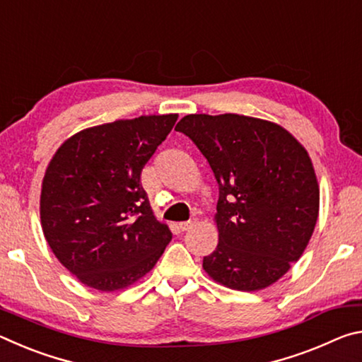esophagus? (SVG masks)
I'll return each instance as SVG.
<instances>
[{
    "label": "esophagus",
    "mask_w": 362,
    "mask_h": 362,
    "mask_svg": "<svg viewBox=\"0 0 362 362\" xmlns=\"http://www.w3.org/2000/svg\"><path fill=\"white\" fill-rule=\"evenodd\" d=\"M194 218H192V220H188V222H182V223H179V230L180 231H188V230H192L193 226H194Z\"/></svg>",
    "instance_id": "34e87169"
}]
</instances>
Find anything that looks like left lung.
<instances>
[{
    "label": "left lung",
    "instance_id": "left-lung-1",
    "mask_svg": "<svg viewBox=\"0 0 362 362\" xmlns=\"http://www.w3.org/2000/svg\"><path fill=\"white\" fill-rule=\"evenodd\" d=\"M203 153L218 185V244L203 260L235 291H260L302 257L320 212V187L302 144L250 116L187 115L175 126Z\"/></svg>",
    "mask_w": 362,
    "mask_h": 362
}]
</instances>
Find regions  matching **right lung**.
I'll use <instances>...</instances> for the list:
<instances>
[{"instance_id":"right-lung-1","label":"right lung","mask_w":362,"mask_h":362,"mask_svg":"<svg viewBox=\"0 0 362 362\" xmlns=\"http://www.w3.org/2000/svg\"><path fill=\"white\" fill-rule=\"evenodd\" d=\"M179 115L118 119L75 134L46 169L40 216L59 262L97 291L126 289L155 267L173 240L140 183Z\"/></svg>"}]
</instances>
